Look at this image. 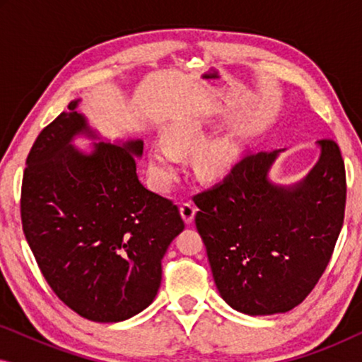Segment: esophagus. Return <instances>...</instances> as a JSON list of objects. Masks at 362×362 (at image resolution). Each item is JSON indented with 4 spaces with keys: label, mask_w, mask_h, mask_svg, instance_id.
<instances>
[{
    "label": "esophagus",
    "mask_w": 362,
    "mask_h": 362,
    "mask_svg": "<svg viewBox=\"0 0 362 362\" xmlns=\"http://www.w3.org/2000/svg\"><path fill=\"white\" fill-rule=\"evenodd\" d=\"M180 212H181L182 221H185L186 224H191V222L194 221L196 207L192 206L191 202H185V204H181V206H180Z\"/></svg>",
    "instance_id": "34e87169"
}]
</instances>
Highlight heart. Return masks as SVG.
I'll list each match as a JSON object with an SVG mask.
<instances>
[{
    "label": "heart",
    "mask_w": 362,
    "mask_h": 362,
    "mask_svg": "<svg viewBox=\"0 0 362 362\" xmlns=\"http://www.w3.org/2000/svg\"><path fill=\"white\" fill-rule=\"evenodd\" d=\"M207 140L204 127L196 120L175 123L165 133V145L156 143L148 151V168L158 189H170L180 173V158L194 155V170L204 181H222L240 158V143L235 136L226 135Z\"/></svg>",
    "instance_id": "b5f03b06"
}]
</instances>
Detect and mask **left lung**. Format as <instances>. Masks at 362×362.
I'll list each match as a JSON object with an SVG mask.
<instances>
[{"label": "left lung", "mask_w": 362, "mask_h": 362, "mask_svg": "<svg viewBox=\"0 0 362 362\" xmlns=\"http://www.w3.org/2000/svg\"><path fill=\"white\" fill-rule=\"evenodd\" d=\"M290 186L270 181L284 150L247 155L219 185L194 196L196 227L224 301L250 316L286 313L318 284L343 227L346 173L339 146Z\"/></svg>", "instance_id": "1"}]
</instances>
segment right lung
<instances>
[{
  "label": "right lung",
  "instance_id": "right-lung-1",
  "mask_svg": "<svg viewBox=\"0 0 362 362\" xmlns=\"http://www.w3.org/2000/svg\"><path fill=\"white\" fill-rule=\"evenodd\" d=\"M81 100L44 128L26 160L21 221L26 240L54 293L83 318L117 323L151 305L161 260L185 229L170 199L138 180L141 140H100L77 113Z\"/></svg>",
  "mask_w": 362,
  "mask_h": 362
}]
</instances>
